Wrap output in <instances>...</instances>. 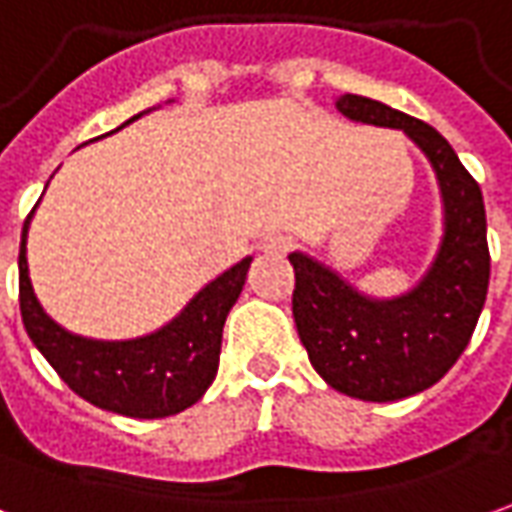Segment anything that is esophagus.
I'll return each instance as SVG.
<instances>
[{
	"instance_id": "esophagus-1",
	"label": "esophagus",
	"mask_w": 512,
	"mask_h": 512,
	"mask_svg": "<svg viewBox=\"0 0 512 512\" xmlns=\"http://www.w3.org/2000/svg\"><path fill=\"white\" fill-rule=\"evenodd\" d=\"M295 248V239L290 234H273L264 239L262 250L264 253H270V256H284V253H290Z\"/></svg>"
}]
</instances>
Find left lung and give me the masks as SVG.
Listing matches in <instances>:
<instances>
[{"label": "left lung", "mask_w": 512, "mask_h": 512, "mask_svg": "<svg viewBox=\"0 0 512 512\" xmlns=\"http://www.w3.org/2000/svg\"><path fill=\"white\" fill-rule=\"evenodd\" d=\"M337 108L348 119L398 128L438 172L446 203V236L426 278L396 301H370L303 253L295 270L292 317L309 362L345 396L396 401L443 379L460 359L488 295L491 253L479 183L432 125L359 94Z\"/></svg>", "instance_id": "8db88e82"}]
</instances>
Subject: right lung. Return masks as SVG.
<instances>
[{
    "mask_svg": "<svg viewBox=\"0 0 512 512\" xmlns=\"http://www.w3.org/2000/svg\"><path fill=\"white\" fill-rule=\"evenodd\" d=\"M27 222L30 217L24 220L19 245L21 320L63 382L94 407L128 418H167L192 407L217 376L222 326L245 287L250 259L197 292L195 301L161 331L128 343H97L61 329L35 301L24 248Z\"/></svg>",
    "mask_w": 512,
    "mask_h": 512,
    "instance_id": "obj_1",
    "label": "right lung"
}]
</instances>
